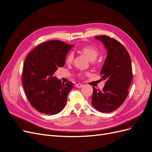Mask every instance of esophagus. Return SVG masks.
I'll return each instance as SVG.
<instances>
[{"mask_svg":"<svg viewBox=\"0 0 152 152\" xmlns=\"http://www.w3.org/2000/svg\"><path fill=\"white\" fill-rule=\"evenodd\" d=\"M83 86V85H82V84H80V83H78L76 85V86L77 88H81Z\"/></svg>","mask_w":152,"mask_h":152,"instance_id":"34e87169","label":"esophagus"}]
</instances>
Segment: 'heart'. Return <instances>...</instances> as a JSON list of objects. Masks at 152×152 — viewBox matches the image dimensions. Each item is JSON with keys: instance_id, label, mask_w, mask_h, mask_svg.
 Masks as SVG:
<instances>
[{"instance_id": "obj_1", "label": "heart", "mask_w": 152, "mask_h": 152, "mask_svg": "<svg viewBox=\"0 0 152 152\" xmlns=\"http://www.w3.org/2000/svg\"><path fill=\"white\" fill-rule=\"evenodd\" d=\"M81 51L89 60L91 61H93L96 59L99 55L98 49L92 46H89V45L83 46L81 48ZM73 58H74V54H73V53H69L66 57L67 63L68 64L71 63L73 60Z\"/></svg>"}]
</instances>
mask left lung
Returning <instances> with one entry per match:
<instances>
[{
  "mask_svg": "<svg viewBox=\"0 0 152 152\" xmlns=\"http://www.w3.org/2000/svg\"><path fill=\"white\" fill-rule=\"evenodd\" d=\"M102 42L107 56L101 70L106 83L102 91L93 87L91 104L102 113L116 110L126 99L133 78L130 56L125 48L116 39L106 36L94 37Z\"/></svg>",
  "mask_w": 152,
  "mask_h": 152,
  "instance_id": "8db88e82",
  "label": "left lung"
}]
</instances>
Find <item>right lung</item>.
I'll list each match as a JSON object with an SVG mask.
<instances>
[{
  "label": "right lung",
  "mask_w": 152,
  "mask_h": 152,
  "mask_svg": "<svg viewBox=\"0 0 152 152\" xmlns=\"http://www.w3.org/2000/svg\"><path fill=\"white\" fill-rule=\"evenodd\" d=\"M73 46L57 40L47 41L34 49L25 59L24 91L31 104L41 113L57 114L66 105L72 83L64 84L53 76L59 67L64 65L66 56Z\"/></svg>",
  "instance_id": "1"
}]
</instances>
